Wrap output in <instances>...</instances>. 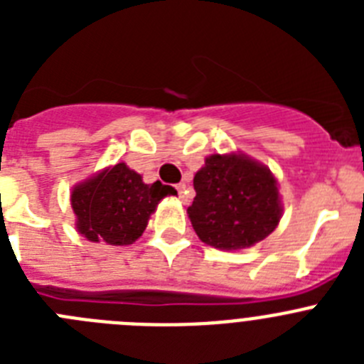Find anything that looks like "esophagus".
Segmentation results:
<instances>
[{"label": "esophagus", "instance_id": "esophagus-1", "mask_svg": "<svg viewBox=\"0 0 364 364\" xmlns=\"http://www.w3.org/2000/svg\"><path fill=\"white\" fill-rule=\"evenodd\" d=\"M176 191H178V197H180V200L184 202H188V197H186V184H178L176 186Z\"/></svg>", "mask_w": 364, "mask_h": 364}]
</instances>
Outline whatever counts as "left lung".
Segmentation results:
<instances>
[{
    "mask_svg": "<svg viewBox=\"0 0 364 364\" xmlns=\"http://www.w3.org/2000/svg\"><path fill=\"white\" fill-rule=\"evenodd\" d=\"M197 197L188 208L193 230L217 250H244L264 240L282 215L269 167L242 153L210 154L193 178Z\"/></svg>",
    "mask_w": 364,
    "mask_h": 364,
    "instance_id": "1",
    "label": "left lung"
}]
</instances>
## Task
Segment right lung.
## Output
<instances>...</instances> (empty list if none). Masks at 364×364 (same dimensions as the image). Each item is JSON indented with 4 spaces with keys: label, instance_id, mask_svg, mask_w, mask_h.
Wrapping results in <instances>:
<instances>
[{
    "label": "right lung",
    "instance_id": "add662e5",
    "mask_svg": "<svg viewBox=\"0 0 364 364\" xmlns=\"http://www.w3.org/2000/svg\"><path fill=\"white\" fill-rule=\"evenodd\" d=\"M175 193L159 180L144 184L142 175L120 162L73 189L76 230L91 242L127 246L144 233L159 202Z\"/></svg>",
    "mask_w": 364,
    "mask_h": 364
}]
</instances>
